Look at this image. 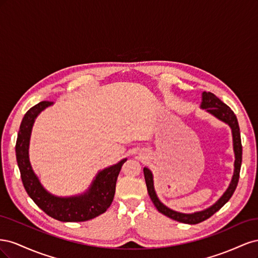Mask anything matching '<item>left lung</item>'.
<instances>
[{"label":"left lung","instance_id":"obj_1","mask_svg":"<svg viewBox=\"0 0 258 258\" xmlns=\"http://www.w3.org/2000/svg\"><path fill=\"white\" fill-rule=\"evenodd\" d=\"M200 106L201 108H204V110H207V112H209L210 114L215 116L216 118L229 124V127L231 128L233 151H235V158H236L235 171H233L232 179L228 186V188L223 194V196L218 199L212 207H210L204 211H200V212H195L191 214L176 212V211L171 210L163 204H161L154 189L153 174L151 172V170L146 167L143 169L147 191L156 209H157L160 213L165 214L170 218H172L174 221L184 223V224H190V225L198 224L208 220L209 217H211L214 213H216L217 211L231 198L233 192H235L237 188V185L239 182L240 169H241V162H242V144H241V137H240V128H239V123L235 113L231 111V108L228 105H226L215 95H213L212 92H207V91L202 92V102Z\"/></svg>","mask_w":258,"mask_h":258}]
</instances>
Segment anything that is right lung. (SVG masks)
Returning <instances> with one entry per match:
<instances>
[{
  "mask_svg": "<svg viewBox=\"0 0 258 258\" xmlns=\"http://www.w3.org/2000/svg\"><path fill=\"white\" fill-rule=\"evenodd\" d=\"M42 101L26 113L22 118L16 142V157L22 184L36 206L54 220L60 222H85L104 213L114 199L117 176L127 159L103 169L93 179L89 189L80 196L57 197L46 190L34 174L29 161V142L36 116L51 105Z\"/></svg>",
  "mask_w": 258,
  "mask_h": 258,
  "instance_id": "1",
  "label": "right lung"
}]
</instances>
